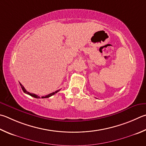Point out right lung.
Masks as SVG:
<instances>
[{
  "mask_svg": "<svg viewBox=\"0 0 146 146\" xmlns=\"http://www.w3.org/2000/svg\"><path fill=\"white\" fill-rule=\"evenodd\" d=\"M20 85L21 87H22V90H23V91L25 93L27 94H29V95H30V96H33V97H34V98H40V97L38 96V95H36L35 94H33V93H31V92H28V91H26V89L24 88V87H23V86H22V85L20 83ZM59 91H60V89H59V90H57V91H55V92H52V93H50V94H48V95H46V96H42V97H41V98H49V97H50V96H53V95H54V94H56L57 92H59Z\"/></svg>",
  "mask_w": 146,
  "mask_h": 146,
  "instance_id": "add662e5",
  "label": "right lung"
}]
</instances>
